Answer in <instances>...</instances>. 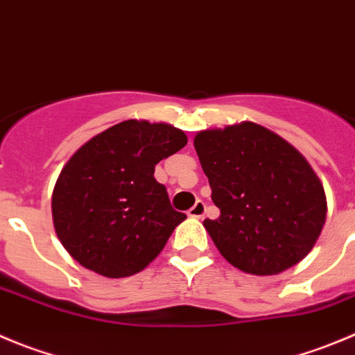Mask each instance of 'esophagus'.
Returning a JSON list of instances; mask_svg holds the SVG:
<instances>
[{
    "label": "esophagus",
    "mask_w": 355,
    "mask_h": 355,
    "mask_svg": "<svg viewBox=\"0 0 355 355\" xmlns=\"http://www.w3.org/2000/svg\"><path fill=\"white\" fill-rule=\"evenodd\" d=\"M204 214H205V204L202 200L195 202L193 207L188 211V216H191V218H204Z\"/></svg>",
    "instance_id": "obj_1"
}]
</instances>
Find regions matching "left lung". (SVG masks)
Instances as JSON below:
<instances>
[{
	"mask_svg": "<svg viewBox=\"0 0 355 355\" xmlns=\"http://www.w3.org/2000/svg\"><path fill=\"white\" fill-rule=\"evenodd\" d=\"M193 144L221 212L204 226L226 261L273 275L309 254L326 221V195L298 150L251 121L204 130Z\"/></svg>",
	"mask_w": 355,
	"mask_h": 355,
	"instance_id": "1",
	"label": "left lung"
}]
</instances>
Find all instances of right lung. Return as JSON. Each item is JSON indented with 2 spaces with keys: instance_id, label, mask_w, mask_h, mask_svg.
<instances>
[{
  "instance_id": "obj_1",
  "label": "right lung",
  "mask_w": 355,
  "mask_h": 355,
  "mask_svg": "<svg viewBox=\"0 0 355 355\" xmlns=\"http://www.w3.org/2000/svg\"><path fill=\"white\" fill-rule=\"evenodd\" d=\"M187 141L167 123L127 120L69 158L53 188L52 216L57 237L80 265L118 279L160 254L187 214L171 205L155 165Z\"/></svg>"
}]
</instances>
